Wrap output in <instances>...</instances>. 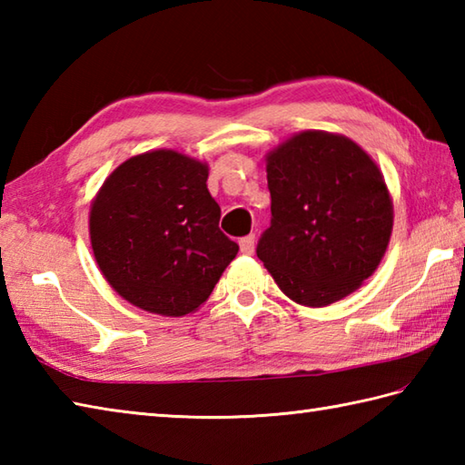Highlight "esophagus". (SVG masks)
Masks as SVG:
<instances>
[{"instance_id": "34e87169", "label": "esophagus", "mask_w": 465, "mask_h": 465, "mask_svg": "<svg viewBox=\"0 0 465 465\" xmlns=\"http://www.w3.org/2000/svg\"><path fill=\"white\" fill-rule=\"evenodd\" d=\"M253 245H256V238H253V235H245V238L240 240V250L243 256H252Z\"/></svg>"}]
</instances>
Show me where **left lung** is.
Returning a JSON list of instances; mask_svg holds the SVG:
<instances>
[{
	"label": "left lung",
	"mask_w": 465,
	"mask_h": 465,
	"mask_svg": "<svg viewBox=\"0 0 465 465\" xmlns=\"http://www.w3.org/2000/svg\"><path fill=\"white\" fill-rule=\"evenodd\" d=\"M272 222L258 258L290 300L329 306L383 260L393 202L377 163L349 136L304 131L266 154Z\"/></svg>",
	"instance_id": "left-lung-1"
}]
</instances>
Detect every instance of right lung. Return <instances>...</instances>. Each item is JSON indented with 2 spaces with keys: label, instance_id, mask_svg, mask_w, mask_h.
<instances>
[{
  "label": "right lung",
  "instance_id": "add662e5",
  "mask_svg": "<svg viewBox=\"0 0 465 465\" xmlns=\"http://www.w3.org/2000/svg\"><path fill=\"white\" fill-rule=\"evenodd\" d=\"M205 163L171 149L126 159L90 205V243L118 296L161 316L195 312L240 245L220 230Z\"/></svg>",
  "mask_w": 465,
  "mask_h": 465
}]
</instances>
